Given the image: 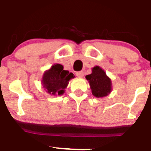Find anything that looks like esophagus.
Masks as SVG:
<instances>
[{
  "label": "esophagus",
  "instance_id": "obj_1",
  "mask_svg": "<svg viewBox=\"0 0 151 151\" xmlns=\"http://www.w3.org/2000/svg\"><path fill=\"white\" fill-rule=\"evenodd\" d=\"M76 76L79 78H82L83 76H84V73H83V71H78V72H76Z\"/></svg>",
  "mask_w": 151,
  "mask_h": 151
}]
</instances>
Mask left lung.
<instances>
[{"instance_id": "1", "label": "left lung", "mask_w": 151, "mask_h": 151, "mask_svg": "<svg viewBox=\"0 0 151 151\" xmlns=\"http://www.w3.org/2000/svg\"><path fill=\"white\" fill-rule=\"evenodd\" d=\"M86 78L89 82L92 93L95 97H103L111 93V79L100 66L94 67L92 69V73L86 76Z\"/></svg>"}]
</instances>
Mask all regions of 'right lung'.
I'll return each instance as SVG.
<instances>
[{
	"label": "right lung",
	"instance_id": "right-lung-1",
	"mask_svg": "<svg viewBox=\"0 0 151 151\" xmlns=\"http://www.w3.org/2000/svg\"><path fill=\"white\" fill-rule=\"evenodd\" d=\"M74 78L72 73L63 70V66L56 63L50 69L44 72L42 83L46 92L51 95H61L64 93L65 88L69 81Z\"/></svg>",
	"mask_w": 151,
	"mask_h": 151
}]
</instances>
